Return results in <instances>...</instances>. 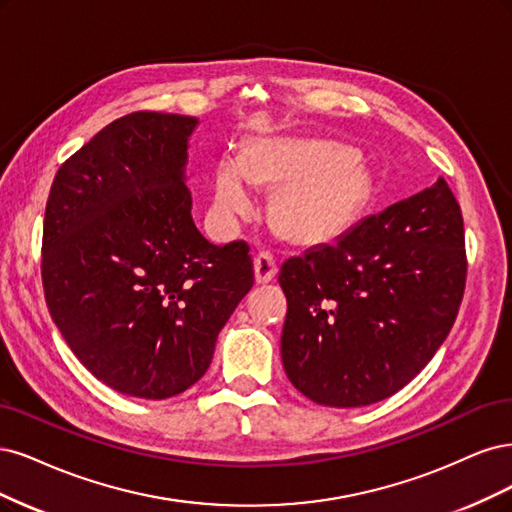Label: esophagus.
<instances>
[{
    "label": "esophagus",
    "mask_w": 512,
    "mask_h": 512,
    "mask_svg": "<svg viewBox=\"0 0 512 512\" xmlns=\"http://www.w3.org/2000/svg\"><path fill=\"white\" fill-rule=\"evenodd\" d=\"M253 270H255V280L259 285H266L270 280H274L278 268H276V259L268 253V251H261L257 253L255 261H253Z\"/></svg>",
    "instance_id": "esophagus-1"
}]
</instances>
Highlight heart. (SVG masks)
<instances>
[{
  "label": "heart",
  "instance_id": "b5f03b06",
  "mask_svg": "<svg viewBox=\"0 0 512 512\" xmlns=\"http://www.w3.org/2000/svg\"><path fill=\"white\" fill-rule=\"evenodd\" d=\"M255 180L280 187L274 219L302 244L332 242L364 217L374 180L353 148L312 138H261L244 159L223 155L214 170L212 217L232 227L255 210Z\"/></svg>",
  "mask_w": 512,
  "mask_h": 512
}]
</instances>
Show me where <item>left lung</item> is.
<instances>
[{"mask_svg":"<svg viewBox=\"0 0 512 512\" xmlns=\"http://www.w3.org/2000/svg\"><path fill=\"white\" fill-rule=\"evenodd\" d=\"M464 219L447 180L283 263L280 355L321 406L381 402L449 336L466 287Z\"/></svg>","mask_w":512,"mask_h":512,"instance_id":"left-lung-1","label":"left lung"}]
</instances>
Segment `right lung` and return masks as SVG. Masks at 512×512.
<instances>
[{
  "mask_svg": "<svg viewBox=\"0 0 512 512\" xmlns=\"http://www.w3.org/2000/svg\"><path fill=\"white\" fill-rule=\"evenodd\" d=\"M195 117L131 112L55 174L44 214L46 306L72 353L114 391L183 393L253 287L242 240L210 244L185 185Z\"/></svg>",
  "mask_w": 512,
  "mask_h": 512,
  "instance_id": "right-lung-1",
  "label": "right lung"
}]
</instances>
